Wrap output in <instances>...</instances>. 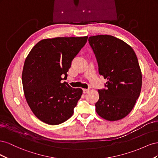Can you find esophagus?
I'll return each mask as SVG.
<instances>
[{"mask_svg": "<svg viewBox=\"0 0 158 158\" xmlns=\"http://www.w3.org/2000/svg\"><path fill=\"white\" fill-rule=\"evenodd\" d=\"M89 89H83V93L84 94H86L89 92Z\"/></svg>", "mask_w": 158, "mask_h": 158, "instance_id": "obj_1", "label": "esophagus"}]
</instances>
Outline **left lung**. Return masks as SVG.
Instances as JSON below:
<instances>
[{"mask_svg": "<svg viewBox=\"0 0 158 158\" xmlns=\"http://www.w3.org/2000/svg\"><path fill=\"white\" fill-rule=\"evenodd\" d=\"M100 75L107 79L105 87L98 89L95 111L107 121L120 120L130 113L140 94L142 73L132 47L109 35L89 37Z\"/></svg>", "mask_w": 158, "mask_h": 158, "instance_id": "obj_1", "label": "left lung"}]
</instances>
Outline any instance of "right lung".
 Listing matches in <instances>:
<instances>
[{"label":"right lung","mask_w":158,"mask_h":158,"mask_svg":"<svg viewBox=\"0 0 158 158\" xmlns=\"http://www.w3.org/2000/svg\"><path fill=\"white\" fill-rule=\"evenodd\" d=\"M87 40L88 36L43 40L27 55L22 72L23 92L32 112L41 121L56 125L73 114L82 89L61 80L67 78L72 61Z\"/></svg>","instance_id":"obj_1"}]
</instances>
